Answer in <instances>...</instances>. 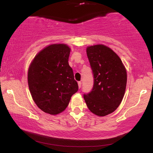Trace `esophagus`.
Segmentation results:
<instances>
[{"mask_svg":"<svg viewBox=\"0 0 153 153\" xmlns=\"http://www.w3.org/2000/svg\"><path fill=\"white\" fill-rule=\"evenodd\" d=\"M78 85H79V88H81V81H79V82H78Z\"/></svg>","mask_w":153,"mask_h":153,"instance_id":"esophagus-1","label":"esophagus"}]
</instances>
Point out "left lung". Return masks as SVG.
<instances>
[{"instance_id":"obj_1","label":"left lung","mask_w":153,"mask_h":153,"mask_svg":"<svg viewBox=\"0 0 153 153\" xmlns=\"http://www.w3.org/2000/svg\"><path fill=\"white\" fill-rule=\"evenodd\" d=\"M86 53L94 84L83 98L92 113L105 116L114 112L122 102L127 84L126 69L119 56L105 45L88 47Z\"/></svg>"}]
</instances>
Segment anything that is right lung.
I'll use <instances>...</instances> for the list:
<instances>
[{"label":"right lung","instance_id":"1","mask_svg":"<svg viewBox=\"0 0 153 153\" xmlns=\"http://www.w3.org/2000/svg\"><path fill=\"white\" fill-rule=\"evenodd\" d=\"M70 48L64 44L45 47L29 67L28 83L35 103L44 112L56 115L68 106L78 91V83L69 65Z\"/></svg>","mask_w":153,"mask_h":153}]
</instances>
